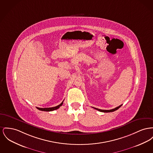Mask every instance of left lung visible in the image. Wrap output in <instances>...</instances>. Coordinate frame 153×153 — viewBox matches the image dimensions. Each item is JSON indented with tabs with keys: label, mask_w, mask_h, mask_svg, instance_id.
<instances>
[{
	"label": "left lung",
	"mask_w": 153,
	"mask_h": 153,
	"mask_svg": "<svg viewBox=\"0 0 153 153\" xmlns=\"http://www.w3.org/2000/svg\"><path fill=\"white\" fill-rule=\"evenodd\" d=\"M121 106H122V105H120V106H118L117 108H113V109H111V110H102V109H99V108H94L95 109H96V110H98L99 111L104 112V113H108V112H113V111H114L117 110V109H118V108H120Z\"/></svg>",
	"instance_id": "left-lung-1"
}]
</instances>
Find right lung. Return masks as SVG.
Segmentation results:
<instances>
[{
    "label": "right lung",
    "instance_id": "1",
    "mask_svg": "<svg viewBox=\"0 0 153 153\" xmlns=\"http://www.w3.org/2000/svg\"><path fill=\"white\" fill-rule=\"evenodd\" d=\"M63 102L59 105L56 106H55V107H53V108H37V109H39V110H42V111H53L55 110H56L58 108H60V106H61L63 104Z\"/></svg>",
    "mask_w": 153,
    "mask_h": 153
}]
</instances>
